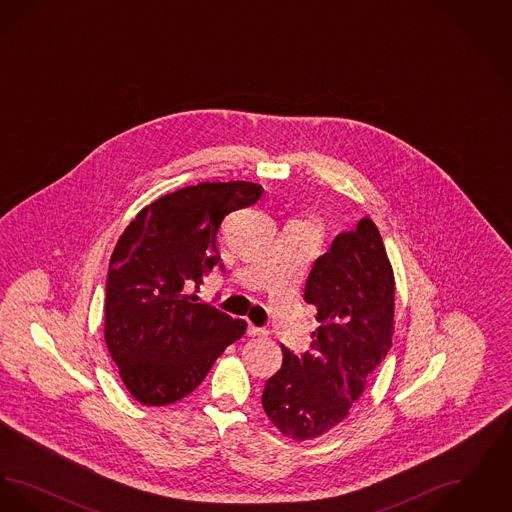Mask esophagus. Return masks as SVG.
Listing matches in <instances>:
<instances>
[{"label": "esophagus", "mask_w": 512, "mask_h": 512, "mask_svg": "<svg viewBox=\"0 0 512 512\" xmlns=\"http://www.w3.org/2000/svg\"><path fill=\"white\" fill-rule=\"evenodd\" d=\"M265 334H267L265 328H257V326H253V324H249V328H247V336H251V338H255V336H265Z\"/></svg>", "instance_id": "esophagus-1"}]
</instances>
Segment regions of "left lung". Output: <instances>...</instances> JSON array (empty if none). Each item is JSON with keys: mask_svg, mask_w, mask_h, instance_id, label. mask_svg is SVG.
<instances>
[{"mask_svg": "<svg viewBox=\"0 0 512 512\" xmlns=\"http://www.w3.org/2000/svg\"><path fill=\"white\" fill-rule=\"evenodd\" d=\"M305 301L320 322L301 357L282 347V368L263 391V409L286 438L315 439L347 418L391 349L395 278L376 224L361 219L315 261Z\"/></svg>", "mask_w": 512, "mask_h": 512, "instance_id": "8db88e82", "label": "left lung"}]
</instances>
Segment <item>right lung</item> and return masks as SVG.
Listing matches in <instances>:
<instances>
[{"mask_svg":"<svg viewBox=\"0 0 512 512\" xmlns=\"http://www.w3.org/2000/svg\"><path fill=\"white\" fill-rule=\"evenodd\" d=\"M253 182H201L144 207L113 249L105 288V343L122 384L147 407L184 399L205 380L247 322L197 290L219 265L222 219L259 201Z\"/></svg>","mask_w":512,"mask_h":512,"instance_id":"1","label":"right lung"}]
</instances>
